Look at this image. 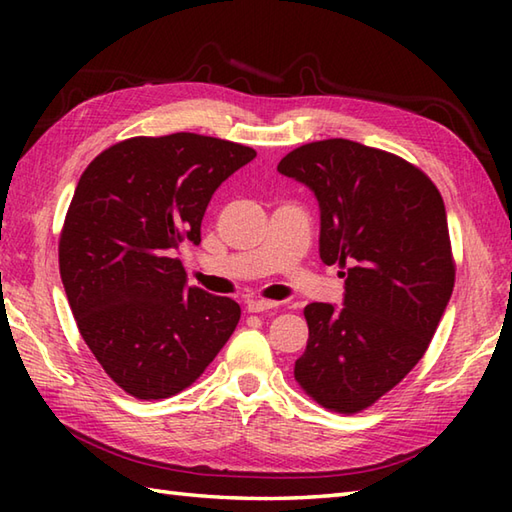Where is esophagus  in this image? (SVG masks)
Instances as JSON below:
<instances>
[{
	"instance_id": "34e87169",
	"label": "esophagus",
	"mask_w": 512,
	"mask_h": 512,
	"mask_svg": "<svg viewBox=\"0 0 512 512\" xmlns=\"http://www.w3.org/2000/svg\"><path fill=\"white\" fill-rule=\"evenodd\" d=\"M273 308H277V301H268V299H259V297L246 301V310L253 312V314L268 312V310H273Z\"/></svg>"
}]
</instances>
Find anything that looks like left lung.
<instances>
[{"mask_svg": "<svg viewBox=\"0 0 512 512\" xmlns=\"http://www.w3.org/2000/svg\"><path fill=\"white\" fill-rule=\"evenodd\" d=\"M277 171L317 195L319 255L347 268L341 310H303L295 378L321 407L358 413L416 367L447 310L455 262L442 195L405 158L345 138L292 149Z\"/></svg>", "mask_w": 512, "mask_h": 512, "instance_id": "1", "label": "left lung"}]
</instances>
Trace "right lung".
<instances>
[{"label":"right lung","mask_w":512,"mask_h":512,"mask_svg":"<svg viewBox=\"0 0 512 512\" xmlns=\"http://www.w3.org/2000/svg\"><path fill=\"white\" fill-rule=\"evenodd\" d=\"M257 156L200 134L136 136L107 147L76 184L59 237L68 303L96 361L138 400L193 385L237 328V303L187 286L176 255L211 195Z\"/></svg>","instance_id":"obj_1"}]
</instances>
